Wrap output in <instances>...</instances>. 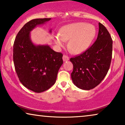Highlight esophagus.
<instances>
[{"label":"esophagus","instance_id":"1","mask_svg":"<svg viewBox=\"0 0 125 125\" xmlns=\"http://www.w3.org/2000/svg\"><path fill=\"white\" fill-rule=\"evenodd\" d=\"M69 57H68L67 56L64 55L62 56V60H63V61H66L69 60Z\"/></svg>","mask_w":125,"mask_h":125}]
</instances>
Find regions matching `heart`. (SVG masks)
<instances>
[{
    "label": "heart",
    "instance_id": "1",
    "mask_svg": "<svg viewBox=\"0 0 125 125\" xmlns=\"http://www.w3.org/2000/svg\"><path fill=\"white\" fill-rule=\"evenodd\" d=\"M96 29L92 24L78 22L66 25L54 36V42L59 47H63L69 40L68 47L74 53H80L86 50L94 39Z\"/></svg>",
    "mask_w": 125,
    "mask_h": 125
}]
</instances>
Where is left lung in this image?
<instances>
[{
	"mask_svg": "<svg viewBox=\"0 0 125 125\" xmlns=\"http://www.w3.org/2000/svg\"><path fill=\"white\" fill-rule=\"evenodd\" d=\"M97 40L83 53L70 59L73 65V83L78 88L90 90L100 84L110 68L113 40L103 24L99 23Z\"/></svg>",
	"mask_w": 125,
	"mask_h": 125,
	"instance_id": "left-lung-1",
	"label": "left lung"
}]
</instances>
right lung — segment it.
Returning a JSON list of instances; mask_svg holds the SVG:
<instances>
[{
  "label": "right lung",
  "mask_w": 125,
  "mask_h": 125,
  "mask_svg": "<svg viewBox=\"0 0 125 125\" xmlns=\"http://www.w3.org/2000/svg\"><path fill=\"white\" fill-rule=\"evenodd\" d=\"M51 19H35L28 21L17 34L13 44V63L19 79L25 88L36 93L45 91L54 84L63 64L61 53L48 45H35L31 39V31Z\"/></svg>",
  "instance_id": "right-lung-1"
}]
</instances>
